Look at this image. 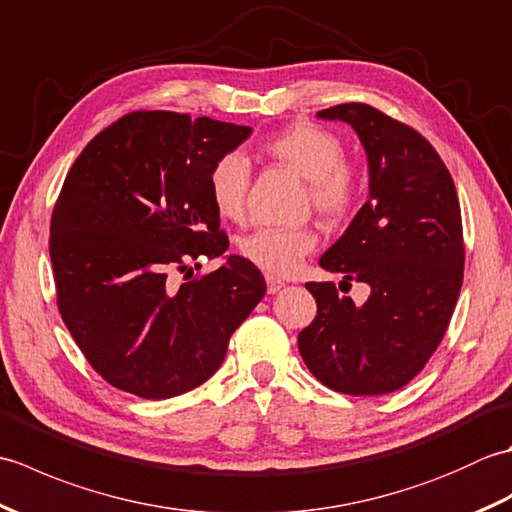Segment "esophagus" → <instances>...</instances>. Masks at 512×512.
Segmentation results:
<instances>
[{"label": "esophagus", "instance_id": "1", "mask_svg": "<svg viewBox=\"0 0 512 512\" xmlns=\"http://www.w3.org/2000/svg\"><path fill=\"white\" fill-rule=\"evenodd\" d=\"M266 286H268L270 295H275V292H279L286 284H284V279H279L275 275H266Z\"/></svg>", "mask_w": 512, "mask_h": 512}]
</instances>
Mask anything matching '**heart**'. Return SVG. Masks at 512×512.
<instances>
[{"label": "heart", "instance_id": "obj_1", "mask_svg": "<svg viewBox=\"0 0 512 512\" xmlns=\"http://www.w3.org/2000/svg\"><path fill=\"white\" fill-rule=\"evenodd\" d=\"M266 154L306 180L308 200L323 220H341L361 195V173L343 158L341 138L312 123H295L264 143ZM250 187L248 162L237 151L220 156L209 171V193L215 211L239 222L246 213ZM314 246L312 228H259L239 242V253L268 275L297 273Z\"/></svg>", "mask_w": 512, "mask_h": 512}]
</instances>
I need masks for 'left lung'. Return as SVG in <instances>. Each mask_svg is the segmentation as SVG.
<instances>
[{"instance_id": "8db88e82", "label": "left lung", "mask_w": 512, "mask_h": 512, "mask_svg": "<svg viewBox=\"0 0 512 512\" xmlns=\"http://www.w3.org/2000/svg\"><path fill=\"white\" fill-rule=\"evenodd\" d=\"M361 138L369 198L319 264L363 281L356 306L332 281H310L317 317L299 332L303 363L325 387L378 396L405 387L438 350L464 277L460 200L438 151L416 129L372 105L319 112Z\"/></svg>"}]
</instances>
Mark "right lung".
Returning <instances> with one entry per match:
<instances>
[{
	"label": "right lung",
	"mask_w": 512,
	"mask_h": 512,
	"mask_svg": "<svg viewBox=\"0 0 512 512\" xmlns=\"http://www.w3.org/2000/svg\"><path fill=\"white\" fill-rule=\"evenodd\" d=\"M250 132L209 116L132 112L96 134L65 176L50 222L57 306L112 387L149 400L187 394L217 372L266 295L259 268L239 255L213 273L189 268L226 253L209 171Z\"/></svg>",
	"instance_id": "1"
}]
</instances>
